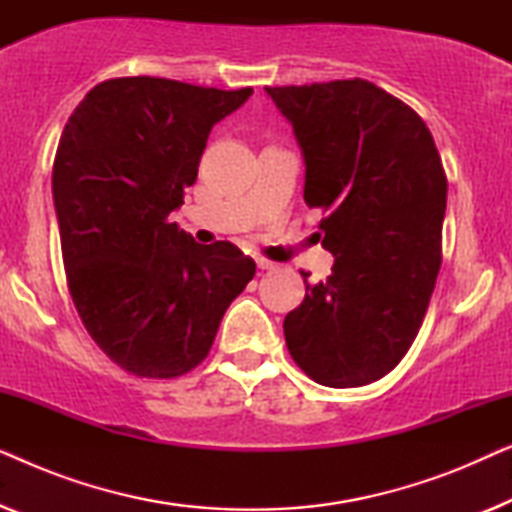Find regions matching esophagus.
<instances>
[{
	"label": "esophagus",
	"instance_id": "obj_1",
	"mask_svg": "<svg viewBox=\"0 0 512 512\" xmlns=\"http://www.w3.org/2000/svg\"><path fill=\"white\" fill-rule=\"evenodd\" d=\"M256 265H258V270H272V268H275V263L268 261V258H256Z\"/></svg>",
	"mask_w": 512,
	"mask_h": 512
}]
</instances>
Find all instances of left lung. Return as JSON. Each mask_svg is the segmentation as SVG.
Listing matches in <instances>:
<instances>
[{
	"mask_svg": "<svg viewBox=\"0 0 512 512\" xmlns=\"http://www.w3.org/2000/svg\"><path fill=\"white\" fill-rule=\"evenodd\" d=\"M305 160V202L326 209L333 275L286 314L293 361L314 382L363 387L417 338L440 270L447 179L426 123L363 79L265 88Z\"/></svg>",
	"mask_w": 512,
	"mask_h": 512,
	"instance_id": "1",
	"label": "left lung"
}]
</instances>
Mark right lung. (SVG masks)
Wrapping results in <instances>:
<instances>
[{"label":"right lung","instance_id":"obj_1","mask_svg":"<svg viewBox=\"0 0 512 512\" xmlns=\"http://www.w3.org/2000/svg\"><path fill=\"white\" fill-rule=\"evenodd\" d=\"M251 88L125 76L95 86L62 130L53 202L76 312L111 361L167 380L212 349L256 263L170 223L195 184L209 132Z\"/></svg>","mask_w":512,"mask_h":512}]
</instances>
